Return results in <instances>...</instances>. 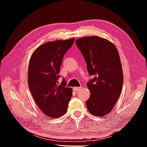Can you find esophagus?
<instances>
[{
  "label": "esophagus",
  "instance_id": "34e87169",
  "mask_svg": "<svg viewBox=\"0 0 147 147\" xmlns=\"http://www.w3.org/2000/svg\"><path fill=\"white\" fill-rule=\"evenodd\" d=\"M82 88V87H74L73 88V90H74V91H79V90H80Z\"/></svg>",
  "mask_w": 147,
  "mask_h": 147
}]
</instances>
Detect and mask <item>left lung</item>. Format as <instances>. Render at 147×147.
Here are the masks:
<instances>
[{
	"mask_svg": "<svg viewBox=\"0 0 147 147\" xmlns=\"http://www.w3.org/2000/svg\"><path fill=\"white\" fill-rule=\"evenodd\" d=\"M76 44L85 58L89 74L93 76L87 83L90 96L86 107L90 114L104 116L112 110L123 88L119 54L114 43L97 36L77 39Z\"/></svg>",
	"mask_w": 147,
	"mask_h": 147,
	"instance_id": "8db88e82",
	"label": "left lung"
}]
</instances>
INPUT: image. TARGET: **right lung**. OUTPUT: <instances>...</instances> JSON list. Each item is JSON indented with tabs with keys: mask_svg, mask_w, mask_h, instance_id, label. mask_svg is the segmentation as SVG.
Wrapping results in <instances>:
<instances>
[{
	"mask_svg": "<svg viewBox=\"0 0 147 147\" xmlns=\"http://www.w3.org/2000/svg\"><path fill=\"white\" fill-rule=\"evenodd\" d=\"M75 38L47 42L39 46L31 56L28 82L36 105L45 115L59 117L66 113L72 96L71 88L63 80L58 85L62 59Z\"/></svg>",
	"mask_w": 147,
	"mask_h": 147,
	"instance_id": "obj_1",
	"label": "right lung"
}]
</instances>
